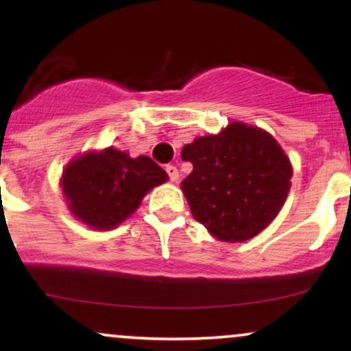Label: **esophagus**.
I'll use <instances>...</instances> for the list:
<instances>
[{
  "instance_id": "34e87169",
  "label": "esophagus",
  "mask_w": 351,
  "mask_h": 351,
  "mask_svg": "<svg viewBox=\"0 0 351 351\" xmlns=\"http://www.w3.org/2000/svg\"><path fill=\"white\" fill-rule=\"evenodd\" d=\"M165 170H167V173H168V178H170L171 181H178V170H176V167L175 165H167V167H165Z\"/></svg>"
}]
</instances>
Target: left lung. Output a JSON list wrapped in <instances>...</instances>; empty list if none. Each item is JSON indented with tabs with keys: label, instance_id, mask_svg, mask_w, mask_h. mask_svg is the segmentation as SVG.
Segmentation results:
<instances>
[{
	"label": "left lung",
	"instance_id": "left-lung-1",
	"mask_svg": "<svg viewBox=\"0 0 351 351\" xmlns=\"http://www.w3.org/2000/svg\"><path fill=\"white\" fill-rule=\"evenodd\" d=\"M193 171L181 186L198 223L226 243L259 234L291 189L292 167L267 132L241 122L196 138L181 152Z\"/></svg>",
	"mask_w": 351,
	"mask_h": 351
}]
</instances>
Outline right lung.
Here are the masks:
<instances>
[{"mask_svg":"<svg viewBox=\"0 0 351 351\" xmlns=\"http://www.w3.org/2000/svg\"><path fill=\"white\" fill-rule=\"evenodd\" d=\"M167 180V171L148 156L130 158L125 152L107 148L67 165L62 191L77 219L95 229H112L140 206L153 186Z\"/></svg>","mask_w":351,"mask_h":351,"instance_id":"obj_1","label":"right lung"}]
</instances>
